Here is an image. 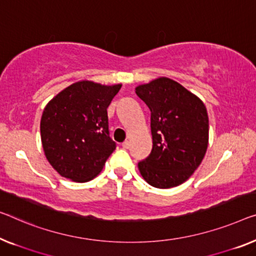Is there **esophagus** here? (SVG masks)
Masks as SVG:
<instances>
[{
    "label": "esophagus",
    "mask_w": 256,
    "mask_h": 256,
    "mask_svg": "<svg viewBox=\"0 0 256 256\" xmlns=\"http://www.w3.org/2000/svg\"><path fill=\"white\" fill-rule=\"evenodd\" d=\"M122 147H123L124 150H128V148L130 147V142H128V140H125L124 142L122 144Z\"/></svg>",
    "instance_id": "esophagus-1"
}]
</instances>
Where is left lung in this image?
<instances>
[{
    "label": "left lung",
    "mask_w": 256,
    "mask_h": 256,
    "mask_svg": "<svg viewBox=\"0 0 256 256\" xmlns=\"http://www.w3.org/2000/svg\"><path fill=\"white\" fill-rule=\"evenodd\" d=\"M136 93L150 110L152 150L138 163L141 176L158 188L188 180L208 147L207 109L199 98L166 77L139 85Z\"/></svg>",
    "instance_id": "8db88e82"
}]
</instances>
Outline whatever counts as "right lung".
<instances>
[{"instance_id": "obj_1", "label": "right lung", "mask_w": 256, "mask_h": 256, "mask_svg": "<svg viewBox=\"0 0 256 256\" xmlns=\"http://www.w3.org/2000/svg\"><path fill=\"white\" fill-rule=\"evenodd\" d=\"M122 85L82 80L52 98L42 112L41 142L48 162L78 182L96 177L116 150L109 136L108 108Z\"/></svg>"}]
</instances>
